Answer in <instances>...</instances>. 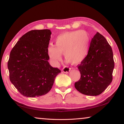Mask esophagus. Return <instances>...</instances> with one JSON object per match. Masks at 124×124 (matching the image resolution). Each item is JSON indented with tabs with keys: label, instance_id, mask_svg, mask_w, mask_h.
<instances>
[{
	"label": "esophagus",
	"instance_id": "34e87169",
	"mask_svg": "<svg viewBox=\"0 0 124 124\" xmlns=\"http://www.w3.org/2000/svg\"><path fill=\"white\" fill-rule=\"evenodd\" d=\"M70 68H69L68 66H65L62 69L63 72L66 73H68L69 72H70Z\"/></svg>",
	"mask_w": 124,
	"mask_h": 124
}]
</instances>
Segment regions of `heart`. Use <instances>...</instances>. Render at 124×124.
I'll use <instances>...</instances> for the list:
<instances>
[{"instance_id": "obj_1", "label": "heart", "mask_w": 124, "mask_h": 124, "mask_svg": "<svg viewBox=\"0 0 124 124\" xmlns=\"http://www.w3.org/2000/svg\"><path fill=\"white\" fill-rule=\"evenodd\" d=\"M90 37L84 30L70 31L58 35L54 40V45H50L47 52L54 64L62 59L63 53L67 62L73 64L81 62L86 57L89 52Z\"/></svg>"}]
</instances>
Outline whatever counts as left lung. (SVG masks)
<instances>
[{
	"mask_svg": "<svg viewBox=\"0 0 124 124\" xmlns=\"http://www.w3.org/2000/svg\"><path fill=\"white\" fill-rule=\"evenodd\" d=\"M78 67L81 77L74 86L84 95H99L112 83L114 68L113 51L100 33L94 35L87 56Z\"/></svg>",
	"mask_w": 124,
	"mask_h": 124,
	"instance_id": "obj_1",
	"label": "left lung"
}]
</instances>
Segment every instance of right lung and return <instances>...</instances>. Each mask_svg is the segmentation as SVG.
I'll return each instance as SVG.
<instances>
[{"instance_id":"add662e5","label":"right lung","mask_w":124,"mask_h":124,"mask_svg":"<svg viewBox=\"0 0 124 124\" xmlns=\"http://www.w3.org/2000/svg\"><path fill=\"white\" fill-rule=\"evenodd\" d=\"M51 34L49 29L29 31L10 52L8 62L10 81L23 96L35 97L46 94L61 72L48 62Z\"/></svg>"}]
</instances>
